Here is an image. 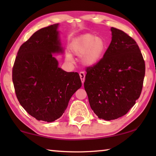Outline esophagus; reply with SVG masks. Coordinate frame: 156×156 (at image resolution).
Masks as SVG:
<instances>
[{
	"mask_svg": "<svg viewBox=\"0 0 156 156\" xmlns=\"http://www.w3.org/2000/svg\"><path fill=\"white\" fill-rule=\"evenodd\" d=\"M79 75H80L82 83H84V78H85V73H84V72H81L79 73Z\"/></svg>",
	"mask_w": 156,
	"mask_h": 156,
	"instance_id": "1",
	"label": "esophagus"
}]
</instances>
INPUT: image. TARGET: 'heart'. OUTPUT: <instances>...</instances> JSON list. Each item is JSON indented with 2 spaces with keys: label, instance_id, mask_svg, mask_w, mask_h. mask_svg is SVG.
I'll use <instances>...</instances> for the list:
<instances>
[{
  "label": "heart",
  "instance_id": "heart-1",
  "mask_svg": "<svg viewBox=\"0 0 156 156\" xmlns=\"http://www.w3.org/2000/svg\"><path fill=\"white\" fill-rule=\"evenodd\" d=\"M107 43L102 38L96 37L91 34H83L74 39L71 43L70 49L76 56H82V62L86 66L98 64L104 56ZM68 60H72L71 54L66 55Z\"/></svg>",
  "mask_w": 156,
  "mask_h": 156
}]
</instances>
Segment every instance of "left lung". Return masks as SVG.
<instances>
[{
	"label": "left lung",
	"instance_id": "left-lung-1",
	"mask_svg": "<svg viewBox=\"0 0 156 156\" xmlns=\"http://www.w3.org/2000/svg\"><path fill=\"white\" fill-rule=\"evenodd\" d=\"M112 42L101 60L86 69L84 83L91 109L100 119L122 117L142 92L145 63L136 42L123 31L111 28Z\"/></svg>",
	"mask_w": 156,
	"mask_h": 156
}]
</instances>
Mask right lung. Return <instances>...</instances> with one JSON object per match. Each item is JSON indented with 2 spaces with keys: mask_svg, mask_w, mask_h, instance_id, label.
<instances>
[{
  "mask_svg": "<svg viewBox=\"0 0 156 156\" xmlns=\"http://www.w3.org/2000/svg\"><path fill=\"white\" fill-rule=\"evenodd\" d=\"M58 23L36 31L20 47L12 69L15 93L21 106L38 120L60 118L82 86L77 72L58 67L52 54L62 53Z\"/></svg>",
  "mask_w": 156,
  "mask_h": 156,
  "instance_id": "right-lung-1",
  "label": "right lung"
}]
</instances>
